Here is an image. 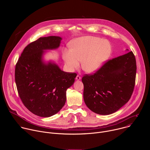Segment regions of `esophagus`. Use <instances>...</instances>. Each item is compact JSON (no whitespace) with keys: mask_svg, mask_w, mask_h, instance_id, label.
<instances>
[{"mask_svg":"<svg viewBox=\"0 0 150 150\" xmlns=\"http://www.w3.org/2000/svg\"><path fill=\"white\" fill-rule=\"evenodd\" d=\"M81 79V76H79L78 75L76 76V80H77V81H78V80H80Z\"/></svg>","mask_w":150,"mask_h":150,"instance_id":"esophagus-1","label":"esophagus"}]
</instances>
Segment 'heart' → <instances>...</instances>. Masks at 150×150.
<instances>
[{"label": "heart", "instance_id": "b5f03b06", "mask_svg": "<svg viewBox=\"0 0 150 150\" xmlns=\"http://www.w3.org/2000/svg\"><path fill=\"white\" fill-rule=\"evenodd\" d=\"M71 49L65 50L63 59L69 71L79 66L81 61L82 69L93 74L99 71L112 53V46L107 40L93 36H85L75 38L71 41Z\"/></svg>", "mask_w": 150, "mask_h": 150}]
</instances>
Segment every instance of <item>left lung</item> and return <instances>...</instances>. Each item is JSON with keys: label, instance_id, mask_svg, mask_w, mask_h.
I'll return each instance as SVG.
<instances>
[{"label": "left lung", "instance_id": "left-lung-1", "mask_svg": "<svg viewBox=\"0 0 150 150\" xmlns=\"http://www.w3.org/2000/svg\"><path fill=\"white\" fill-rule=\"evenodd\" d=\"M136 71V59L129 52L107 62L94 74L85 75L82 78L85 104L98 115L116 112L132 94Z\"/></svg>", "mask_w": 150, "mask_h": 150}]
</instances>
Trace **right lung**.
<instances>
[{"label": "right lung", "instance_id": "obj_1", "mask_svg": "<svg viewBox=\"0 0 150 150\" xmlns=\"http://www.w3.org/2000/svg\"><path fill=\"white\" fill-rule=\"evenodd\" d=\"M59 36L40 37L29 44L16 64L15 78L20 98L33 114L50 117L65 105L67 90L76 74L62 71L54 62L43 59L46 50L59 47Z\"/></svg>", "mask_w": 150, "mask_h": 150}]
</instances>
